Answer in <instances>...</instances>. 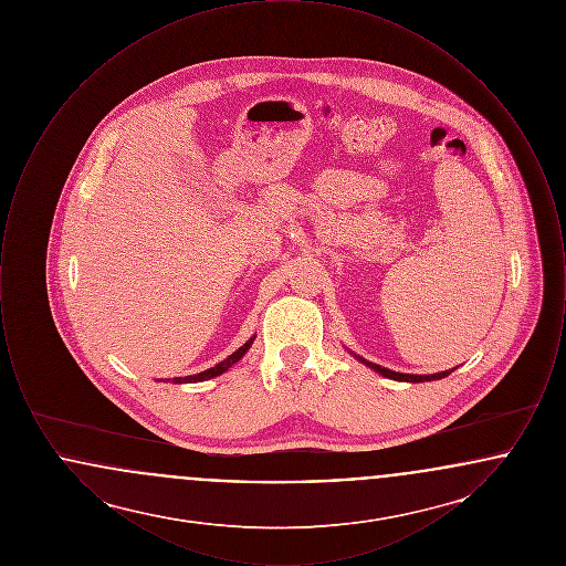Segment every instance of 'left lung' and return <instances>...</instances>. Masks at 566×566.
<instances>
[{"label": "left lung", "mask_w": 566, "mask_h": 566, "mask_svg": "<svg viewBox=\"0 0 566 566\" xmlns=\"http://www.w3.org/2000/svg\"><path fill=\"white\" fill-rule=\"evenodd\" d=\"M352 356H356L363 365H367L369 369H374L376 374L379 376L388 377V379H395V381H409V384H420V381H432V379H441V377H448L454 369H448V371H439V374H431V376H413V374H399V371H392V369H386V367H381V365H376V363H369V360H365L363 356H358V354H354L350 352Z\"/></svg>", "instance_id": "left-lung-1"}]
</instances>
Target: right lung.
<instances>
[{
    "label": "right lung",
    "mask_w": 566,
    "mask_h": 566,
    "mask_svg": "<svg viewBox=\"0 0 566 566\" xmlns=\"http://www.w3.org/2000/svg\"><path fill=\"white\" fill-rule=\"evenodd\" d=\"M254 337H256V335H252V337L243 344L242 348H238L233 354H229L224 360H220L218 365L210 367V369H206V371H201V374H195V376L174 377V379H169V377H167V379H163V381H171V384H195V381H206V379L222 376V374H224V371H229L238 360H242L243 354L250 350V346L254 344ZM159 381H161V379H159Z\"/></svg>",
    "instance_id": "obj_1"
}]
</instances>
